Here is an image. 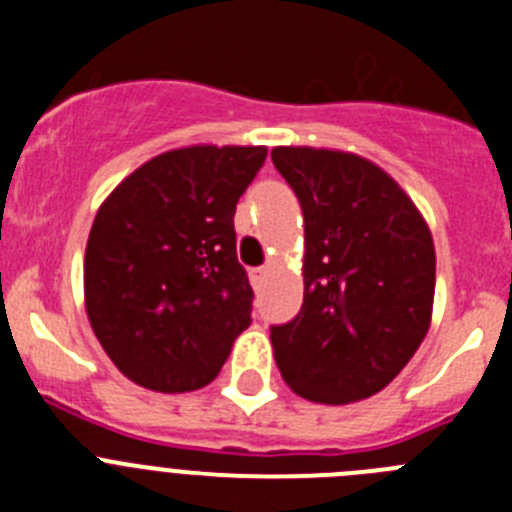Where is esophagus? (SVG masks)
Instances as JSON below:
<instances>
[{"mask_svg":"<svg viewBox=\"0 0 512 512\" xmlns=\"http://www.w3.org/2000/svg\"><path fill=\"white\" fill-rule=\"evenodd\" d=\"M266 274H269V266H261V269H253L251 271V282L253 284H261L266 279Z\"/></svg>","mask_w":512,"mask_h":512,"instance_id":"obj_1","label":"esophagus"}]
</instances>
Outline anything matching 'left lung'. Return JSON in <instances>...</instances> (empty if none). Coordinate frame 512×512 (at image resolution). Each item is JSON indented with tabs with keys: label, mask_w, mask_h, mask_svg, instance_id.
I'll list each match as a JSON object with an SVG mask.
<instances>
[{
	"label": "left lung",
	"mask_w": 512,
	"mask_h": 512,
	"mask_svg": "<svg viewBox=\"0 0 512 512\" xmlns=\"http://www.w3.org/2000/svg\"><path fill=\"white\" fill-rule=\"evenodd\" d=\"M271 161L305 215V300L271 328L289 390L320 405L377 395L431 328L436 248L405 189L369 158L277 146Z\"/></svg>",
	"instance_id": "left-lung-1"
}]
</instances>
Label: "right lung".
<instances>
[{
	"instance_id": "right-lung-1",
	"label": "right lung",
	"mask_w": 512,
	"mask_h": 512,
	"mask_svg": "<svg viewBox=\"0 0 512 512\" xmlns=\"http://www.w3.org/2000/svg\"><path fill=\"white\" fill-rule=\"evenodd\" d=\"M266 146H184L125 176L99 205L84 253V305L104 354L153 392H194L251 325L235 256V205Z\"/></svg>"
}]
</instances>
